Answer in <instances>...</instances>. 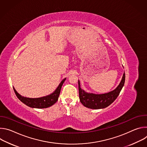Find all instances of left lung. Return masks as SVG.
<instances>
[{"label":"left lung","instance_id":"obj_1","mask_svg":"<svg viewBox=\"0 0 147 147\" xmlns=\"http://www.w3.org/2000/svg\"><path fill=\"white\" fill-rule=\"evenodd\" d=\"M125 82V73L118 87L113 91L103 94H88L81 90L78 81L79 97L81 103L85 107L90 109H98L107 108L119 96Z\"/></svg>","mask_w":147,"mask_h":147}]
</instances>
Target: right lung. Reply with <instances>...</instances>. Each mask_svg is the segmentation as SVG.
I'll return each mask as SVG.
<instances>
[{
  "mask_svg": "<svg viewBox=\"0 0 147 147\" xmlns=\"http://www.w3.org/2000/svg\"><path fill=\"white\" fill-rule=\"evenodd\" d=\"M65 80H66V78L63 79L61 81V82L59 85L58 87L55 90V91H54L53 93H52L49 95H48L44 97L39 98H28L22 96L17 92V91L14 88H13V90L14 91V92L17 97L23 103L26 104V105L31 108H39V109L47 108L52 106L53 105L55 104L58 100V98L60 93L61 86Z\"/></svg>",
  "mask_w": 147,
  "mask_h": 147,
  "instance_id": "obj_1",
  "label": "right lung"
}]
</instances>
